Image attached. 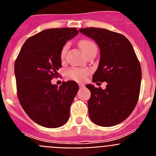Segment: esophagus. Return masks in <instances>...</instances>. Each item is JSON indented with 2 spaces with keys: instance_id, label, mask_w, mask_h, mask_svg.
<instances>
[{
  "instance_id": "1",
  "label": "esophagus",
  "mask_w": 156,
  "mask_h": 156,
  "mask_svg": "<svg viewBox=\"0 0 156 156\" xmlns=\"http://www.w3.org/2000/svg\"><path fill=\"white\" fill-rule=\"evenodd\" d=\"M78 86H79V87L80 88L84 87V84H83V83H78Z\"/></svg>"
}]
</instances>
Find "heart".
Instances as JSON below:
<instances>
[{
  "instance_id": "1",
  "label": "heart",
  "mask_w": 156,
  "mask_h": 156,
  "mask_svg": "<svg viewBox=\"0 0 156 156\" xmlns=\"http://www.w3.org/2000/svg\"><path fill=\"white\" fill-rule=\"evenodd\" d=\"M78 45L81 50L83 51L85 54L89 52L90 51L96 48V45L95 43L92 42L91 40H87V39H83L81 40L78 42ZM68 49V44H66L63 47L62 50L61 52V57L62 59L65 57L66 53V51ZM67 76L69 78L75 81H82L85 78L86 74L87 73V69H78V68H70L67 70Z\"/></svg>"
}]
</instances>
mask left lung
<instances>
[{
  "label": "left lung",
  "mask_w": 156,
  "mask_h": 156,
  "mask_svg": "<svg viewBox=\"0 0 156 156\" xmlns=\"http://www.w3.org/2000/svg\"><path fill=\"white\" fill-rule=\"evenodd\" d=\"M92 39L100 50L98 68L92 82H106L105 89L86 85L90 91L89 116L104 127L118 125L128 117L138 102L142 69L131 43L126 36L103 28L79 29Z\"/></svg>",
  "instance_id": "1"
}]
</instances>
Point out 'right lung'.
<instances>
[{
	"label": "right lung",
	"instance_id": "1",
	"mask_svg": "<svg viewBox=\"0 0 156 156\" xmlns=\"http://www.w3.org/2000/svg\"><path fill=\"white\" fill-rule=\"evenodd\" d=\"M78 34L76 28H52L28 38L14 64L17 91L23 110L35 123L47 128L64 126L78 90L74 81L58 87L51 83L61 68L64 45Z\"/></svg>",
	"mask_w": 156,
	"mask_h": 156
}]
</instances>
